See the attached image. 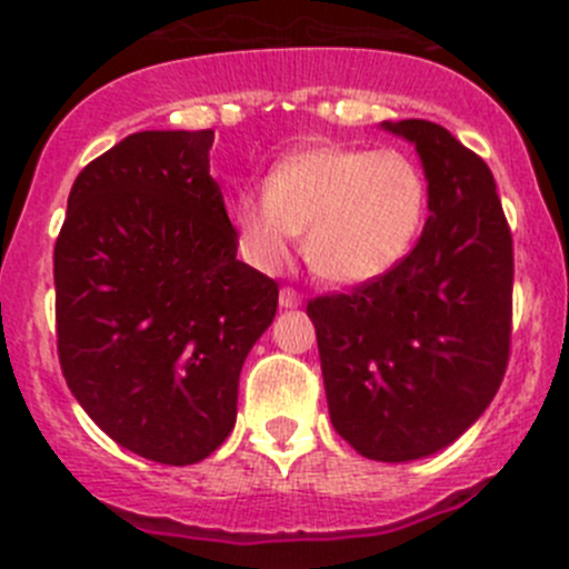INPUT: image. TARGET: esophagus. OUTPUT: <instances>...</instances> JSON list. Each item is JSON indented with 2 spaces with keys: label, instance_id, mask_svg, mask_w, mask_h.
I'll return each mask as SVG.
<instances>
[{
  "label": "esophagus",
  "instance_id": "1",
  "mask_svg": "<svg viewBox=\"0 0 569 569\" xmlns=\"http://www.w3.org/2000/svg\"><path fill=\"white\" fill-rule=\"evenodd\" d=\"M278 302H280V309L291 311V309H300L302 297H300V291H295V289H289V286H286V289H280Z\"/></svg>",
  "mask_w": 569,
  "mask_h": 569
}]
</instances>
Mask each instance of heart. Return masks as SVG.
Segmentation results:
<instances>
[{
  "instance_id": "b5f03b06",
  "label": "heart",
  "mask_w": 569,
  "mask_h": 569,
  "mask_svg": "<svg viewBox=\"0 0 569 569\" xmlns=\"http://www.w3.org/2000/svg\"><path fill=\"white\" fill-rule=\"evenodd\" d=\"M423 210L427 182L405 151L309 146L274 162L267 190H241L230 221L252 267H283L306 230L309 267L331 283L359 286L410 252Z\"/></svg>"
}]
</instances>
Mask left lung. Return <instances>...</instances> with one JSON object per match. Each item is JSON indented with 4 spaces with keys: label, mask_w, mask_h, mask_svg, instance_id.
Here are the masks:
<instances>
[{
    "label": "left lung",
    "mask_w": 569,
    "mask_h": 569,
    "mask_svg": "<svg viewBox=\"0 0 569 569\" xmlns=\"http://www.w3.org/2000/svg\"><path fill=\"white\" fill-rule=\"evenodd\" d=\"M416 146L429 219L416 249L350 295L309 302L331 423L359 455L440 452L486 412L511 345L513 247L488 164L429 120H385Z\"/></svg>",
    "instance_id": "obj_1"
}]
</instances>
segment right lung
Returning a JSON list of instances; mask_svg holds the SVG:
<instances>
[{
	"mask_svg": "<svg viewBox=\"0 0 569 569\" xmlns=\"http://www.w3.org/2000/svg\"><path fill=\"white\" fill-rule=\"evenodd\" d=\"M212 131H137L89 162L56 241L63 379L111 440L190 466L236 427L278 283L236 258Z\"/></svg>",
	"mask_w": 569,
	"mask_h": 569,
	"instance_id": "obj_1",
	"label": "right lung"
}]
</instances>
